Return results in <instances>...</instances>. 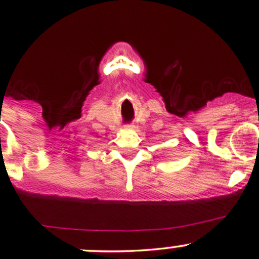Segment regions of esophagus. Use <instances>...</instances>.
Masks as SVG:
<instances>
[{"mask_svg": "<svg viewBox=\"0 0 259 259\" xmlns=\"http://www.w3.org/2000/svg\"><path fill=\"white\" fill-rule=\"evenodd\" d=\"M126 126H127V127H134L133 125H130V124H129V125H126Z\"/></svg>", "mask_w": 259, "mask_h": 259, "instance_id": "1", "label": "esophagus"}]
</instances>
